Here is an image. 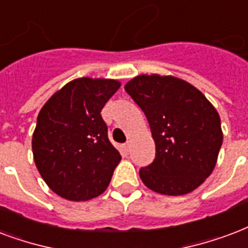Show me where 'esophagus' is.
I'll list each match as a JSON object with an SVG mask.
<instances>
[{
    "label": "esophagus",
    "instance_id": "esophagus-1",
    "mask_svg": "<svg viewBox=\"0 0 248 248\" xmlns=\"http://www.w3.org/2000/svg\"><path fill=\"white\" fill-rule=\"evenodd\" d=\"M122 148H124V154H130V151H131V144H130V143H124Z\"/></svg>",
    "mask_w": 248,
    "mask_h": 248
}]
</instances>
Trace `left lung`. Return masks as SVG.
<instances>
[{"mask_svg": "<svg viewBox=\"0 0 248 248\" xmlns=\"http://www.w3.org/2000/svg\"><path fill=\"white\" fill-rule=\"evenodd\" d=\"M148 120L154 162L139 170L145 186L185 195L208 178L222 144L218 113L199 90L174 77L139 75L124 86Z\"/></svg>", "mask_w": 248, "mask_h": 248, "instance_id": "8db88e82", "label": "left lung"}]
</instances>
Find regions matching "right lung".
I'll use <instances>...</instances> for the list:
<instances>
[{"mask_svg": "<svg viewBox=\"0 0 248 248\" xmlns=\"http://www.w3.org/2000/svg\"><path fill=\"white\" fill-rule=\"evenodd\" d=\"M120 87L111 79H75L41 108L32 137L33 160L61 198L84 202L109 186L121 155L100 113Z\"/></svg>", "mask_w": 248, "mask_h": 248, "instance_id": "1", "label": "right lung"}]
</instances>
